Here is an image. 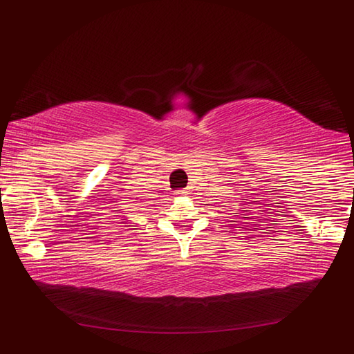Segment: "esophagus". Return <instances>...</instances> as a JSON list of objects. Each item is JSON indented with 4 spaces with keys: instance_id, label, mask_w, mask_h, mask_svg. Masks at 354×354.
<instances>
[{
    "instance_id": "esophagus-1",
    "label": "esophagus",
    "mask_w": 354,
    "mask_h": 354,
    "mask_svg": "<svg viewBox=\"0 0 354 354\" xmlns=\"http://www.w3.org/2000/svg\"><path fill=\"white\" fill-rule=\"evenodd\" d=\"M187 193H189V192H187V189H181V190H176L175 192V194H178V196H185Z\"/></svg>"
}]
</instances>
